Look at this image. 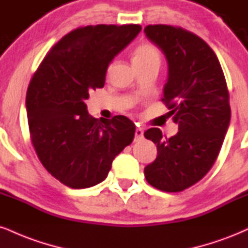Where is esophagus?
I'll use <instances>...</instances> for the list:
<instances>
[{
    "mask_svg": "<svg viewBox=\"0 0 248 248\" xmlns=\"http://www.w3.org/2000/svg\"><path fill=\"white\" fill-rule=\"evenodd\" d=\"M143 134H144V132H143V128L141 127H137L135 129V141H141V140L143 139Z\"/></svg>",
    "mask_w": 248,
    "mask_h": 248,
    "instance_id": "esophagus-1",
    "label": "esophagus"
}]
</instances>
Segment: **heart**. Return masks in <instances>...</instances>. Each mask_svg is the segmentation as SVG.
Returning <instances> with one entry per match:
<instances>
[{"label":"heart","instance_id":"b5f03b06","mask_svg":"<svg viewBox=\"0 0 248 248\" xmlns=\"http://www.w3.org/2000/svg\"><path fill=\"white\" fill-rule=\"evenodd\" d=\"M133 62L135 65L160 63V52L153 44H141L135 49L133 56Z\"/></svg>","mask_w":248,"mask_h":248}]
</instances>
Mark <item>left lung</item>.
Returning a JSON list of instances; mask_svg holds the SVG:
<instances>
[{
    "label": "left lung",
    "mask_w": 248,
    "mask_h": 248,
    "mask_svg": "<svg viewBox=\"0 0 248 248\" xmlns=\"http://www.w3.org/2000/svg\"><path fill=\"white\" fill-rule=\"evenodd\" d=\"M144 33L168 60L163 103L178 124L174 136L150 128L145 139L157 145V157L144 169L145 179L163 192H181L209 172L217 159L231 119L222 67L203 39L183 28L148 25Z\"/></svg>",
    "instance_id": "left-lung-1"
}]
</instances>
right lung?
I'll return each instance as SVG.
<instances>
[{"label": "right lung", "mask_w": 248, "mask_h": 248, "mask_svg": "<svg viewBox=\"0 0 248 248\" xmlns=\"http://www.w3.org/2000/svg\"><path fill=\"white\" fill-rule=\"evenodd\" d=\"M142 28L88 25L65 34L45 56L26 92L30 136L44 168L70 188L105 180L115 156L133 142L124 115L93 118L85 100L104 88L108 64Z\"/></svg>", "instance_id": "1"}]
</instances>
